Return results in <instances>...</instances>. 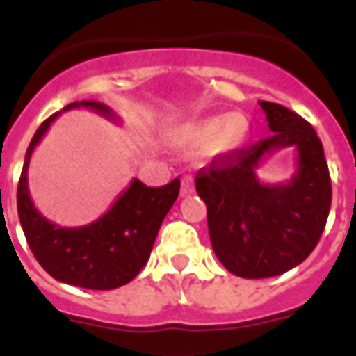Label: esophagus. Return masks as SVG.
Returning a JSON list of instances; mask_svg holds the SVG:
<instances>
[{
	"label": "esophagus",
	"mask_w": 356,
	"mask_h": 356,
	"mask_svg": "<svg viewBox=\"0 0 356 356\" xmlns=\"http://www.w3.org/2000/svg\"><path fill=\"white\" fill-rule=\"evenodd\" d=\"M194 193V185H193V179L185 177L183 179V186H181V194L186 196V194H193Z\"/></svg>",
	"instance_id": "esophagus-1"
}]
</instances>
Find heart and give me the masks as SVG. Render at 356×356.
<instances>
[{
    "label": "heart",
    "mask_w": 356,
    "mask_h": 356,
    "mask_svg": "<svg viewBox=\"0 0 356 356\" xmlns=\"http://www.w3.org/2000/svg\"><path fill=\"white\" fill-rule=\"evenodd\" d=\"M177 139L186 148H204L216 143L221 152H236L250 139V124L240 114H216L185 124L177 131Z\"/></svg>",
    "instance_id": "obj_1"
}]
</instances>
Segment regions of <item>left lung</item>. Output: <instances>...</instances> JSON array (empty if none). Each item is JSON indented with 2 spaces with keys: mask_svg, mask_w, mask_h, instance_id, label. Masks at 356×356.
Wrapping results in <instances>:
<instances>
[{
  "mask_svg": "<svg viewBox=\"0 0 356 356\" xmlns=\"http://www.w3.org/2000/svg\"><path fill=\"white\" fill-rule=\"evenodd\" d=\"M270 137L217 156L194 179L208 208L217 259L232 275L268 278L298 267L313 252L332 204V183L313 125L276 102L259 101ZM296 146L298 170L288 184L263 186L254 175L265 155Z\"/></svg>",
  "mask_w": 356,
  "mask_h": 356,
  "instance_id": "left-lung-1",
  "label": "left lung"
}]
</instances>
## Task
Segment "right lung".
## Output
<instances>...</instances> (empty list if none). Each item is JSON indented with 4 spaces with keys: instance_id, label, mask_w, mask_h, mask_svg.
I'll use <instances>...</instances> for the list:
<instances>
[{
    "instance_id": "right-lung-1",
    "label": "right lung",
    "mask_w": 356,
    "mask_h": 356,
    "mask_svg": "<svg viewBox=\"0 0 356 356\" xmlns=\"http://www.w3.org/2000/svg\"><path fill=\"white\" fill-rule=\"evenodd\" d=\"M91 108L116 120L114 112L97 101H80L65 110ZM60 112L47 118L30 140L17 188V208L32 254L58 282L88 290H114L131 282L145 267L163 217L177 200L181 181L158 188L133 179L112 208L83 227H58L35 209L28 193V163L35 145Z\"/></svg>"
}]
</instances>
